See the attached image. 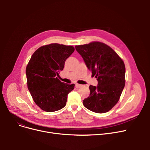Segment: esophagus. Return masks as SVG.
Returning <instances> with one entry per match:
<instances>
[{"label": "esophagus", "instance_id": "34e87169", "mask_svg": "<svg viewBox=\"0 0 150 150\" xmlns=\"http://www.w3.org/2000/svg\"><path fill=\"white\" fill-rule=\"evenodd\" d=\"M75 86H76V88H81V87H82L83 85H81V84H75Z\"/></svg>", "mask_w": 150, "mask_h": 150}]
</instances>
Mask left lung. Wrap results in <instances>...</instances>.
<instances>
[{"label":"left lung","instance_id":"8db88e82","mask_svg":"<svg viewBox=\"0 0 150 150\" xmlns=\"http://www.w3.org/2000/svg\"><path fill=\"white\" fill-rule=\"evenodd\" d=\"M76 50L85 64L96 76L98 85H90V95L83 103L91 111L105 113L119 100L125 84L123 60L108 45L100 42L76 45Z\"/></svg>","mask_w":150,"mask_h":150}]
</instances>
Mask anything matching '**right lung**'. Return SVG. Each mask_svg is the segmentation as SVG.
Here are the masks:
<instances>
[{"label": "right lung", "mask_w": 150, "mask_h": 150, "mask_svg": "<svg viewBox=\"0 0 150 150\" xmlns=\"http://www.w3.org/2000/svg\"><path fill=\"white\" fill-rule=\"evenodd\" d=\"M74 50L70 45L50 44L39 47L31 56L26 68L28 89L43 111L54 112L66 106L75 84L61 82L57 76Z\"/></svg>", "instance_id": "obj_1"}]
</instances>
